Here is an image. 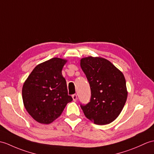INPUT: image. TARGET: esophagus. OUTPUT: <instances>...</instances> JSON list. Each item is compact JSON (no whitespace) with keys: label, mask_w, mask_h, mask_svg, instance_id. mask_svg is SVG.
Segmentation results:
<instances>
[{"label":"esophagus","mask_w":154,"mask_h":154,"mask_svg":"<svg viewBox=\"0 0 154 154\" xmlns=\"http://www.w3.org/2000/svg\"><path fill=\"white\" fill-rule=\"evenodd\" d=\"M72 98H73V101H75V102L77 101V94L72 95Z\"/></svg>","instance_id":"1"}]
</instances>
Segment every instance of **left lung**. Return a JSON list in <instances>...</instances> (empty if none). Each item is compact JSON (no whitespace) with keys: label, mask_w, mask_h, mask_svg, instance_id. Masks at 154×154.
<instances>
[{"label":"left lung","mask_w":154,"mask_h":154,"mask_svg":"<svg viewBox=\"0 0 154 154\" xmlns=\"http://www.w3.org/2000/svg\"><path fill=\"white\" fill-rule=\"evenodd\" d=\"M80 65L91 90V102L82 106L85 117L99 125L109 124L119 116L127 98L124 75L101 57L81 58Z\"/></svg>","instance_id":"8db88e82"}]
</instances>
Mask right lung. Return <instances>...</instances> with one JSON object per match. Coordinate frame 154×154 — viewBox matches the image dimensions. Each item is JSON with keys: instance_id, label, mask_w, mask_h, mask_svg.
Segmentation results:
<instances>
[{"instance_id": "right-lung-1", "label": "right lung", "mask_w": 154, "mask_h": 154, "mask_svg": "<svg viewBox=\"0 0 154 154\" xmlns=\"http://www.w3.org/2000/svg\"><path fill=\"white\" fill-rule=\"evenodd\" d=\"M67 60L53 58L39 63L31 71L22 88V98L28 113L41 124H50L61 116L73 100L62 75Z\"/></svg>"}]
</instances>
